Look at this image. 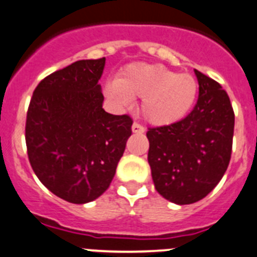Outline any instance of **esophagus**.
I'll return each mask as SVG.
<instances>
[{"instance_id": "34e87169", "label": "esophagus", "mask_w": 257, "mask_h": 257, "mask_svg": "<svg viewBox=\"0 0 257 257\" xmlns=\"http://www.w3.org/2000/svg\"><path fill=\"white\" fill-rule=\"evenodd\" d=\"M132 131H133V133H137V134L145 133V128L138 123H134L133 125H132Z\"/></svg>"}]
</instances>
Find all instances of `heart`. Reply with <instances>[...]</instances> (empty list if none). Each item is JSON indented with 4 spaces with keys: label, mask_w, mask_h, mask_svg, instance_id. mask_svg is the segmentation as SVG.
<instances>
[{
    "label": "heart",
    "mask_w": 257,
    "mask_h": 257,
    "mask_svg": "<svg viewBox=\"0 0 257 257\" xmlns=\"http://www.w3.org/2000/svg\"><path fill=\"white\" fill-rule=\"evenodd\" d=\"M191 74H178L159 64H136L106 85V93L121 105L142 98L141 114L154 125H170L187 116L197 97Z\"/></svg>",
    "instance_id": "b5f03b06"
}]
</instances>
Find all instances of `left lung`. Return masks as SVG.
Returning <instances> with one entry per match:
<instances>
[{
	"label": "left lung",
	"instance_id": "left-lung-1",
	"mask_svg": "<svg viewBox=\"0 0 257 257\" xmlns=\"http://www.w3.org/2000/svg\"><path fill=\"white\" fill-rule=\"evenodd\" d=\"M198 100L184 119L149 128V164L155 188L170 202L189 205L206 197L229 165L234 111L221 85L201 71Z\"/></svg>",
	"mask_w": 257,
	"mask_h": 257
}]
</instances>
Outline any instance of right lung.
Wrapping results in <instances>:
<instances>
[{
  "mask_svg": "<svg viewBox=\"0 0 257 257\" xmlns=\"http://www.w3.org/2000/svg\"><path fill=\"white\" fill-rule=\"evenodd\" d=\"M105 57L80 60L50 74L28 107L25 142L38 179L71 203L100 197L114 178L132 134L128 115L102 108Z\"/></svg>",
  "mask_w": 257,
  "mask_h": 257,
  "instance_id": "right-lung-1",
  "label": "right lung"
}]
</instances>
